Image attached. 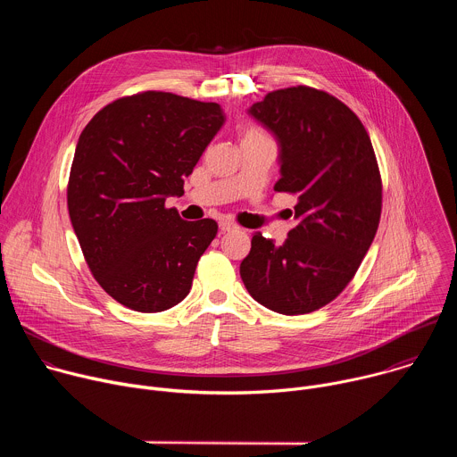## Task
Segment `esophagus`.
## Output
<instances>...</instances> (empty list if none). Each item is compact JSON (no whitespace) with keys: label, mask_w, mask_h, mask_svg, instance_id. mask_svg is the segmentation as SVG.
Returning <instances> with one entry per match:
<instances>
[{"label":"esophagus","mask_w":457,"mask_h":457,"mask_svg":"<svg viewBox=\"0 0 457 457\" xmlns=\"http://www.w3.org/2000/svg\"><path fill=\"white\" fill-rule=\"evenodd\" d=\"M219 229H220V233L224 235V233H229V231H237V229H238V226H237V224H233V222L222 220V222L219 224Z\"/></svg>","instance_id":"esophagus-1"}]
</instances>
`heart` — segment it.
<instances>
[{"label":"heart","mask_w":457,"mask_h":457,"mask_svg":"<svg viewBox=\"0 0 457 457\" xmlns=\"http://www.w3.org/2000/svg\"><path fill=\"white\" fill-rule=\"evenodd\" d=\"M258 137H268L264 129H260V128L251 126V124H247V126H242V128H240V139H242V141L258 139Z\"/></svg>","instance_id":"b5f03b06"}]
</instances>
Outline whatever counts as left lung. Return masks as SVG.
Listing matches in <instances>:
<instances>
[{"instance_id":"left-lung-1","label":"left lung","mask_w":457,"mask_h":457,"mask_svg":"<svg viewBox=\"0 0 457 457\" xmlns=\"http://www.w3.org/2000/svg\"><path fill=\"white\" fill-rule=\"evenodd\" d=\"M249 113L277 136L296 226L277 245L254 233L240 277L264 307L295 316L333 302L354 278L381 217V175L365 126L335 96L311 87L270 92Z\"/></svg>"}]
</instances>
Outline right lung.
Returning a JSON list of instances; mask_svg holds the SVG:
<instances>
[{"label": "right lung", "instance_id": "add662e5", "mask_svg": "<svg viewBox=\"0 0 457 457\" xmlns=\"http://www.w3.org/2000/svg\"><path fill=\"white\" fill-rule=\"evenodd\" d=\"M224 122L217 103L146 90L101 108L79 136L69 215L97 284L119 303L161 312L186 298L217 222H187L166 197L184 193Z\"/></svg>", "mask_w": 457, "mask_h": 457}]
</instances>
